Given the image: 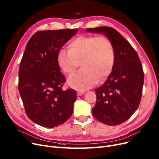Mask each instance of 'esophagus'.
I'll list each match as a JSON object with an SVG mask.
<instances>
[{
  "label": "esophagus",
  "instance_id": "34e87169",
  "mask_svg": "<svg viewBox=\"0 0 159 159\" xmlns=\"http://www.w3.org/2000/svg\"><path fill=\"white\" fill-rule=\"evenodd\" d=\"M84 93V91H79V92H78V95H79V96H82V95Z\"/></svg>",
  "mask_w": 159,
  "mask_h": 159
}]
</instances>
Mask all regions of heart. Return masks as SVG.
<instances>
[{
	"instance_id": "1",
	"label": "heart",
	"mask_w": 159,
	"mask_h": 159,
	"mask_svg": "<svg viewBox=\"0 0 159 159\" xmlns=\"http://www.w3.org/2000/svg\"><path fill=\"white\" fill-rule=\"evenodd\" d=\"M68 49L58 52L57 63L65 74L70 75L80 62L82 69L69 78L70 85L76 90L90 89L112 72L115 54L113 43L107 37L81 35L70 41Z\"/></svg>"
}]
</instances>
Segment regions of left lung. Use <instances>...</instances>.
<instances>
[{
    "label": "left lung",
    "mask_w": 159,
    "mask_h": 159,
    "mask_svg": "<svg viewBox=\"0 0 159 159\" xmlns=\"http://www.w3.org/2000/svg\"><path fill=\"white\" fill-rule=\"evenodd\" d=\"M86 31L105 34L112 42L115 54L112 72L105 83L95 89L97 98L92 114L103 124L120 125L139 105L144 83L142 63L131 44L115 29L99 27L86 29Z\"/></svg>",
    "instance_id": "left-lung-1"
}]
</instances>
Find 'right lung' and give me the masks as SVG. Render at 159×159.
<instances>
[{
  "label": "right lung",
  "instance_id": "1",
  "mask_svg": "<svg viewBox=\"0 0 159 159\" xmlns=\"http://www.w3.org/2000/svg\"><path fill=\"white\" fill-rule=\"evenodd\" d=\"M77 31H38L26 45L20 65L18 89L27 116L40 126H58L73 113L76 93L62 89L66 78L57 63V55Z\"/></svg>",
  "mask_w": 159,
  "mask_h": 159
}]
</instances>
